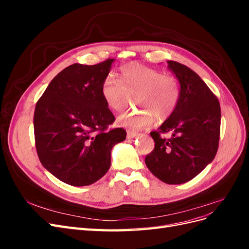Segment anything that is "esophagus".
Segmentation results:
<instances>
[{"label":"esophagus","instance_id":"34e87169","mask_svg":"<svg viewBox=\"0 0 249 249\" xmlns=\"http://www.w3.org/2000/svg\"><path fill=\"white\" fill-rule=\"evenodd\" d=\"M136 136H138V133L136 131H133V130H127L126 131V137L129 139L135 138Z\"/></svg>","mask_w":249,"mask_h":249}]
</instances>
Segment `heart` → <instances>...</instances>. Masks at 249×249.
I'll list each match as a JSON object with an SVG mask.
<instances>
[{
	"label": "heart",
	"instance_id": "heart-1",
	"mask_svg": "<svg viewBox=\"0 0 249 249\" xmlns=\"http://www.w3.org/2000/svg\"><path fill=\"white\" fill-rule=\"evenodd\" d=\"M122 80L108 76L102 85V95L107 106L114 111H123L129 104L130 97L135 99L140 111L125 112L119 115L120 125L133 130L148 127L155 123L167 119L176 111L180 87L175 77L150 69L148 66L131 62L120 69Z\"/></svg>",
	"mask_w": 249,
	"mask_h": 249
}]
</instances>
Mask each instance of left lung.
Returning a JSON list of instances; mask_svg holds the SVG:
<instances>
[{
    "label": "left lung",
    "instance_id": "obj_1",
    "mask_svg": "<svg viewBox=\"0 0 249 249\" xmlns=\"http://www.w3.org/2000/svg\"><path fill=\"white\" fill-rule=\"evenodd\" d=\"M180 84L176 111L158 131L150 132L155 141L145 164L155 177L169 185L188 182L214 160L220 137L219 101L198 74L176 61H167ZM173 133L171 139L162 133Z\"/></svg>",
    "mask_w": 249,
    "mask_h": 249
}]
</instances>
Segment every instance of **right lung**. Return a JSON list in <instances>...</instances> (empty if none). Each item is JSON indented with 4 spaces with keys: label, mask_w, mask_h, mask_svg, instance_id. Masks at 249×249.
<instances>
[{
    "label": "right lung",
    "mask_w": 249,
    "mask_h": 249,
    "mask_svg": "<svg viewBox=\"0 0 249 249\" xmlns=\"http://www.w3.org/2000/svg\"><path fill=\"white\" fill-rule=\"evenodd\" d=\"M113 61L70 65L36 103L37 155L44 168L69 185L88 186L103 178L110 168L112 147L125 139L123 127L109 129L115 117L102 95Z\"/></svg>",
    "instance_id": "add662e5"
}]
</instances>
